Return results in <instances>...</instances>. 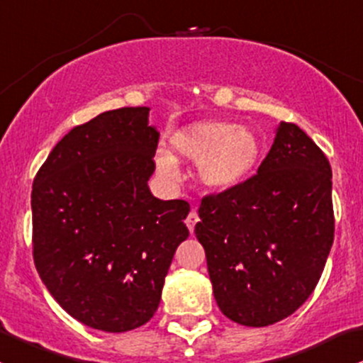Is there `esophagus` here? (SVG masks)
I'll return each instance as SVG.
<instances>
[{"label":"esophagus","instance_id":"esophagus-1","mask_svg":"<svg viewBox=\"0 0 363 363\" xmlns=\"http://www.w3.org/2000/svg\"><path fill=\"white\" fill-rule=\"evenodd\" d=\"M198 220H200V217H198V213L194 212V211H191L189 212V216L186 217V226H188V230L189 231H194V226H196L198 224Z\"/></svg>","mask_w":363,"mask_h":363}]
</instances>
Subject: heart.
<instances>
[{
    "mask_svg": "<svg viewBox=\"0 0 363 363\" xmlns=\"http://www.w3.org/2000/svg\"><path fill=\"white\" fill-rule=\"evenodd\" d=\"M170 146L177 158L198 162V177L205 186L223 191L242 186L261 160V143L250 128L220 121L188 125L172 135ZM175 156L156 155V169L170 181L179 177Z\"/></svg>",
    "mask_w": 363,
    "mask_h": 363,
    "instance_id": "b5f03b06",
    "label": "heart"
}]
</instances>
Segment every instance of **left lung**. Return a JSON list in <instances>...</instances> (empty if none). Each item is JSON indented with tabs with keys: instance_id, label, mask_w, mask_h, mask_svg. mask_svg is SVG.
Masks as SVG:
<instances>
[{
	"instance_id": "8db88e82",
	"label": "left lung",
	"mask_w": 363,
	"mask_h": 363,
	"mask_svg": "<svg viewBox=\"0 0 363 363\" xmlns=\"http://www.w3.org/2000/svg\"><path fill=\"white\" fill-rule=\"evenodd\" d=\"M194 226L220 311L266 327L311 296L334 242L333 170L297 125L280 121L257 174L208 194Z\"/></svg>"
}]
</instances>
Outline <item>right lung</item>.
<instances>
[{
    "label": "right lung",
    "instance_id": "right-lung-1",
    "mask_svg": "<svg viewBox=\"0 0 363 363\" xmlns=\"http://www.w3.org/2000/svg\"><path fill=\"white\" fill-rule=\"evenodd\" d=\"M150 108L106 111L62 137L33 182V255L40 278L72 318L104 333L150 322L189 203L158 200L160 132Z\"/></svg>",
    "mask_w": 363,
    "mask_h": 363
}]
</instances>
